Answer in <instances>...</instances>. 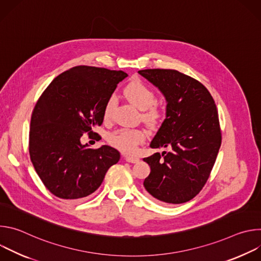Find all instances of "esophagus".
Wrapping results in <instances>:
<instances>
[{"instance_id":"obj_1","label":"esophagus","mask_w":261,"mask_h":261,"mask_svg":"<svg viewBox=\"0 0 261 261\" xmlns=\"http://www.w3.org/2000/svg\"><path fill=\"white\" fill-rule=\"evenodd\" d=\"M124 158H125V160H126L127 162H129V163H136V162H138V161H139V159H138L137 157H132V156H125Z\"/></svg>"}]
</instances>
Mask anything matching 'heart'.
Segmentation results:
<instances>
[{"label": "heart", "instance_id": "b5f03b06", "mask_svg": "<svg viewBox=\"0 0 261 261\" xmlns=\"http://www.w3.org/2000/svg\"><path fill=\"white\" fill-rule=\"evenodd\" d=\"M125 93L127 97L140 109H144L143 119L151 125L158 124L162 119V110L155 105L156 95L152 89L148 88L140 81H134L130 83ZM117 105V97L110 96L105 103L103 116L105 120H109L113 117L114 109ZM146 139V132L140 128H121L108 134L107 141L110 145L118 150L133 154L137 151L138 146Z\"/></svg>", "mask_w": 261, "mask_h": 261}]
</instances>
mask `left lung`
Returning <instances> with one entry per match:
<instances>
[{"label":"left lung","mask_w":261,"mask_h":261,"mask_svg":"<svg viewBox=\"0 0 261 261\" xmlns=\"http://www.w3.org/2000/svg\"><path fill=\"white\" fill-rule=\"evenodd\" d=\"M138 73L167 101L166 119L151 147H168L169 152L143 158L151 167L143 186L164 203L187 202L203 188L221 145L215 101L201 83L176 70L145 69Z\"/></svg>","instance_id":"8db88e82"}]
</instances>
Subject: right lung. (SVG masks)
I'll return each mask as SVG.
<instances>
[{"label": "right lung", "instance_id": "1", "mask_svg": "<svg viewBox=\"0 0 261 261\" xmlns=\"http://www.w3.org/2000/svg\"><path fill=\"white\" fill-rule=\"evenodd\" d=\"M125 77L127 73L121 70L76 66L57 76L37 101L29 152L37 174L55 196H89L100 187L109 167L119 162L116 148H88L81 137L96 134L106 101Z\"/></svg>", "mask_w": 261, "mask_h": 261}]
</instances>
